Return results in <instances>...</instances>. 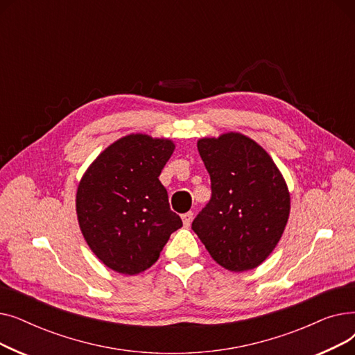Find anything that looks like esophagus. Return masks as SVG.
I'll use <instances>...</instances> for the list:
<instances>
[{
    "label": "esophagus",
    "instance_id": "esophagus-1",
    "mask_svg": "<svg viewBox=\"0 0 355 355\" xmlns=\"http://www.w3.org/2000/svg\"><path fill=\"white\" fill-rule=\"evenodd\" d=\"M181 218H182V223H184V227H190L191 221H193V213L191 211L185 213V214L181 216Z\"/></svg>",
    "mask_w": 355,
    "mask_h": 355
}]
</instances>
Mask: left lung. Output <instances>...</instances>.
<instances>
[{
    "label": "left lung",
    "instance_id": "8db88e82",
    "mask_svg": "<svg viewBox=\"0 0 355 355\" xmlns=\"http://www.w3.org/2000/svg\"><path fill=\"white\" fill-rule=\"evenodd\" d=\"M211 180V198L193 230L220 266L246 272L277 246L291 213L286 181L272 157L240 132L197 141Z\"/></svg>",
    "mask_w": 355,
    "mask_h": 355
}]
</instances>
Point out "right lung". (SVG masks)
Returning a JSON list of instances; mask_svg holds the SVG:
<instances>
[{
  "mask_svg": "<svg viewBox=\"0 0 355 355\" xmlns=\"http://www.w3.org/2000/svg\"><path fill=\"white\" fill-rule=\"evenodd\" d=\"M174 149L168 138L129 134L105 148L82 175L79 227L109 269L138 275L151 268L171 233L182 226L158 178Z\"/></svg>",
  "mask_w": 355,
  "mask_h": 355,
  "instance_id": "1",
  "label": "right lung"
}]
</instances>
